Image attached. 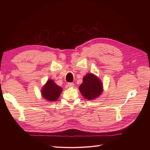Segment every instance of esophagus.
I'll return each mask as SVG.
<instances>
[{
    "instance_id": "obj_1",
    "label": "esophagus",
    "mask_w": 150,
    "mask_h": 150,
    "mask_svg": "<svg viewBox=\"0 0 150 150\" xmlns=\"http://www.w3.org/2000/svg\"><path fill=\"white\" fill-rule=\"evenodd\" d=\"M67 86L69 88H73L74 86V84L72 83H67Z\"/></svg>"
}]
</instances>
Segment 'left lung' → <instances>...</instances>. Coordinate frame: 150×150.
<instances>
[{
    "mask_svg": "<svg viewBox=\"0 0 150 150\" xmlns=\"http://www.w3.org/2000/svg\"><path fill=\"white\" fill-rule=\"evenodd\" d=\"M79 89L83 96L89 100H92L101 94L103 89V84L96 76L93 74H87L83 79V83Z\"/></svg>",
    "mask_w": 150,
    "mask_h": 150,
    "instance_id": "left-lung-1",
    "label": "left lung"
}]
</instances>
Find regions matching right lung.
I'll return each instance as SVG.
<instances>
[{
	"instance_id": "obj_1",
	"label": "right lung",
	"mask_w": 150,
	"mask_h": 150,
	"mask_svg": "<svg viewBox=\"0 0 150 150\" xmlns=\"http://www.w3.org/2000/svg\"><path fill=\"white\" fill-rule=\"evenodd\" d=\"M62 89L57 86L54 81L49 79L41 90L42 97L48 101H56L59 97Z\"/></svg>"
}]
</instances>
